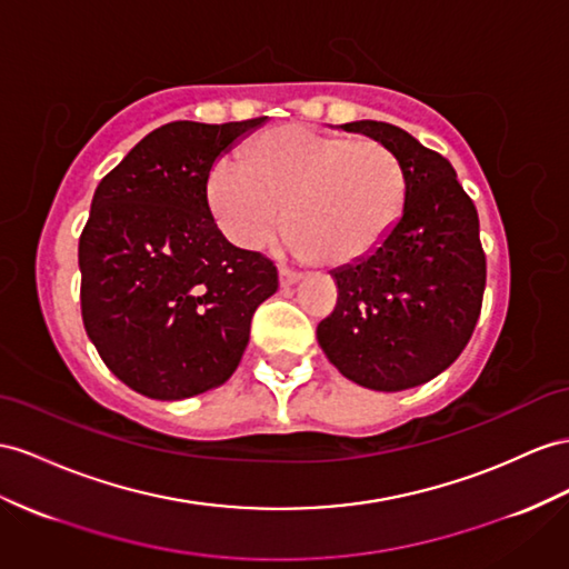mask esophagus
Instances as JSON below:
<instances>
[{
	"label": "esophagus",
	"instance_id": "obj_1",
	"mask_svg": "<svg viewBox=\"0 0 569 569\" xmlns=\"http://www.w3.org/2000/svg\"><path fill=\"white\" fill-rule=\"evenodd\" d=\"M302 279V273L300 271H293V269H286V267H281L279 269V283L283 286V288H288V286H293V283H298Z\"/></svg>",
	"mask_w": 569,
	"mask_h": 569
}]
</instances>
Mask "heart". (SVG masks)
Instances as JSON below:
<instances>
[{"label": "heart", "mask_w": 569, "mask_h": 569, "mask_svg": "<svg viewBox=\"0 0 569 569\" xmlns=\"http://www.w3.org/2000/svg\"><path fill=\"white\" fill-rule=\"evenodd\" d=\"M207 199L223 236L244 250L264 244L286 209L288 250L341 267L375 252L395 230L406 174L380 141L283 124L247 143L240 160L216 163Z\"/></svg>", "instance_id": "heart-1"}]
</instances>
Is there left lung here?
Listing matches in <instances>:
<instances>
[{"label":"left lung","mask_w":569,"mask_h":569,"mask_svg":"<svg viewBox=\"0 0 569 569\" xmlns=\"http://www.w3.org/2000/svg\"><path fill=\"white\" fill-rule=\"evenodd\" d=\"M341 129L395 151L406 201L375 252L331 271L339 300L319 322L317 341L351 382L411 389L447 370L478 322L486 290L478 213L449 160L401 127L358 120Z\"/></svg>","instance_id":"8db88e82"}]
</instances>
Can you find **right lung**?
<instances>
[{"mask_svg":"<svg viewBox=\"0 0 569 569\" xmlns=\"http://www.w3.org/2000/svg\"><path fill=\"white\" fill-rule=\"evenodd\" d=\"M264 118L170 122L100 180L79 240L81 317L110 372L139 395L180 401L221 387L279 288L264 254L218 230L207 182Z\"/></svg>","mask_w":569,"mask_h":569,"instance_id":"1","label":"right lung"}]
</instances>
